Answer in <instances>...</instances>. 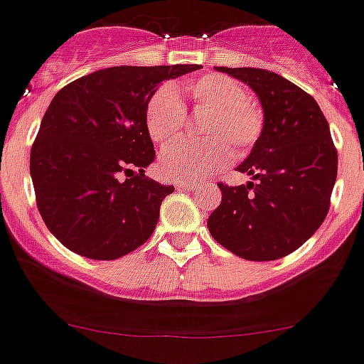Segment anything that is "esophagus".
<instances>
[{"instance_id":"34e87169","label":"esophagus","mask_w":364,"mask_h":364,"mask_svg":"<svg viewBox=\"0 0 364 364\" xmlns=\"http://www.w3.org/2000/svg\"><path fill=\"white\" fill-rule=\"evenodd\" d=\"M197 186V183L190 181H176V188L178 190H193Z\"/></svg>"}]
</instances>
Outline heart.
Segmentation results:
<instances>
[{
  "label": "heart",
  "instance_id": "1",
  "mask_svg": "<svg viewBox=\"0 0 364 364\" xmlns=\"http://www.w3.org/2000/svg\"><path fill=\"white\" fill-rule=\"evenodd\" d=\"M196 112H208L203 122L206 142L185 140L171 144L161 153L160 172L167 179H196L220 171L236 153H247L263 135L264 115L259 105L247 96L238 80L225 74L206 73L190 77L185 85ZM185 105L171 85L154 90L146 105V128L151 139L165 146L185 126Z\"/></svg>",
  "mask_w": 364,
  "mask_h": 364
}]
</instances>
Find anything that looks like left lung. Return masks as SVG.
<instances>
[{
	"label": "left lung",
	"mask_w": 364,
	"mask_h": 364,
	"mask_svg": "<svg viewBox=\"0 0 364 364\" xmlns=\"http://www.w3.org/2000/svg\"><path fill=\"white\" fill-rule=\"evenodd\" d=\"M256 92L263 135L236 171L254 181L218 183L222 203L208 218L211 236L236 256L272 261L297 250L326 220L338 151L318 103L272 70L215 67Z\"/></svg>",
	"instance_id": "8db88e82"
}]
</instances>
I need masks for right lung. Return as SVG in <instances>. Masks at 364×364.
Instances as JSON below:
<instances>
[{"instance_id":"add662e5","label":"right lung","mask_w":364,"mask_h":364,"mask_svg":"<svg viewBox=\"0 0 364 364\" xmlns=\"http://www.w3.org/2000/svg\"><path fill=\"white\" fill-rule=\"evenodd\" d=\"M197 69L108 67L56 92L31 146L30 174L38 213L63 247L117 259L149 240L174 186L144 174L156 156L146 105L161 81Z\"/></svg>"}]
</instances>
